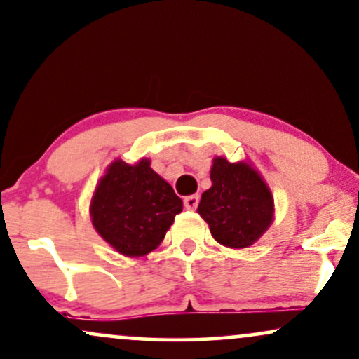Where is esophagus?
Instances as JSON below:
<instances>
[{"label": "esophagus", "instance_id": "1", "mask_svg": "<svg viewBox=\"0 0 359 359\" xmlns=\"http://www.w3.org/2000/svg\"><path fill=\"white\" fill-rule=\"evenodd\" d=\"M198 203H199L198 194H191V196L184 198V208L188 209V211H194V209L198 208Z\"/></svg>", "mask_w": 359, "mask_h": 359}]
</instances>
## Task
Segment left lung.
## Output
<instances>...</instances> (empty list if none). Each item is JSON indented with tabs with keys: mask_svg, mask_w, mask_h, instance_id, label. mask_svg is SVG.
Listing matches in <instances>:
<instances>
[{
	"mask_svg": "<svg viewBox=\"0 0 359 359\" xmlns=\"http://www.w3.org/2000/svg\"><path fill=\"white\" fill-rule=\"evenodd\" d=\"M211 188L203 193L198 212L211 236L231 249L255 244L273 222V196L262 175L248 161L216 156L211 166Z\"/></svg>",
	"mask_w": 359,
	"mask_h": 359,
	"instance_id": "left-lung-1",
	"label": "left lung"
}]
</instances>
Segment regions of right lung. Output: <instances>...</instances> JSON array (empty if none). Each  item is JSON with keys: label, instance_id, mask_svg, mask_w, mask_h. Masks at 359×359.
Here are the masks:
<instances>
[{"label": "right lung", "instance_id": "obj_1", "mask_svg": "<svg viewBox=\"0 0 359 359\" xmlns=\"http://www.w3.org/2000/svg\"><path fill=\"white\" fill-rule=\"evenodd\" d=\"M142 158L135 165L115 160L90 199V219L110 248L125 257H143L165 239L183 201L170 183Z\"/></svg>", "mask_w": 359, "mask_h": 359}]
</instances>
